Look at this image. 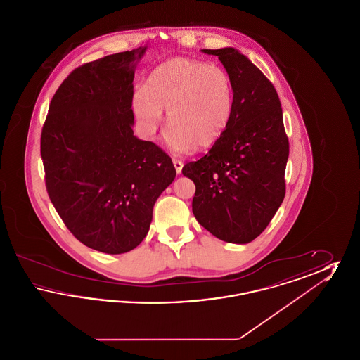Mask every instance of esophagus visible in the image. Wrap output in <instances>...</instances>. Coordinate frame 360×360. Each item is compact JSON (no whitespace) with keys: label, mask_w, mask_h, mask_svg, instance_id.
I'll list each match as a JSON object with an SVG mask.
<instances>
[{"label":"esophagus","mask_w":360,"mask_h":360,"mask_svg":"<svg viewBox=\"0 0 360 360\" xmlns=\"http://www.w3.org/2000/svg\"><path fill=\"white\" fill-rule=\"evenodd\" d=\"M172 163H174V167H175L176 174H181L182 172V167H184V162L179 160V159H172Z\"/></svg>","instance_id":"esophagus-1"}]
</instances>
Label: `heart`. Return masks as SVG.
I'll list each match as a JSON object with an SVG mask.
<instances>
[{
	"label": "heart",
	"mask_w": 360,
	"mask_h": 360,
	"mask_svg": "<svg viewBox=\"0 0 360 360\" xmlns=\"http://www.w3.org/2000/svg\"><path fill=\"white\" fill-rule=\"evenodd\" d=\"M143 131L154 136L167 112L170 144L178 151L205 150L224 134L233 110V85L225 70L201 60L174 58L150 74L132 98Z\"/></svg>",
	"instance_id": "heart-1"
}]
</instances>
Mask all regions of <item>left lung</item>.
<instances>
[{
  "label": "left lung",
  "mask_w": 360,
  "mask_h": 360,
  "mask_svg": "<svg viewBox=\"0 0 360 360\" xmlns=\"http://www.w3.org/2000/svg\"><path fill=\"white\" fill-rule=\"evenodd\" d=\"M219 56L233 85V110L221 137L182 174L195 185L193 214L217 239L247 244L266 229L285 198L289 140L273 84L241 52Z\"/></svg>",
  "instance_id": "left-lung-1"
}]
</instances>
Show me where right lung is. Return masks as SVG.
Returning <instances> with one entry per match:
<instances>
[{
  "label": "right lung",
  "mask_w": 360,
  "mask_h": 360,
  "mask_svg": "<svg viewBox=\"0 0 360 360\" xmlns=\"http://www.w3.org/2000/svg\"><path fill=\"white\" fill-rule=\"evenodd\" d=\"M147 47L74 70L52 97L41 131L46 188L70 232L89 248L128 252L172 185V158L134 135V78Z\"/></svg>",
  "instance_id": "right-lung-1"
}]
</instances>
